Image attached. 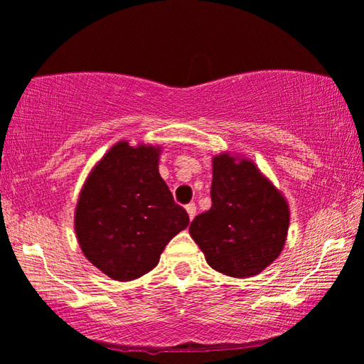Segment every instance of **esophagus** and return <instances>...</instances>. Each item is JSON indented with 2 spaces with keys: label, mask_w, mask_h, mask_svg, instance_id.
Here are the masks:
<instances>
[{
  "label": "esophagus",
  "mask_w": 364,
  "mask_h": 364,
  "mask_svg": "<svg viewBox=\"0 0 364 364\" xmlns=\"http://www.w3.org/2000/svg\"><path fill=\"white\" fill-rule=\"evenodd\" d=\"M186 213H188V216H190V220H193V218L196 216V205H195V203H190V205H186Z\"/></svg>",
  "instance_id": "34e87169"
}]
</instances>
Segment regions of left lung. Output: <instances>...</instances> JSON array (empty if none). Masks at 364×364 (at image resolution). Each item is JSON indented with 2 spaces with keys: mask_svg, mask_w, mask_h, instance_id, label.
<instances>
[{
  "mask_svg": "<svg viewBox=\"0 0 364 364\" xmlns=\"http://www.w3.org/2000/svg\"><path fill=\"white\" fill-rule=\"evenodd\" d=\"M211 201L190 226L206 263L232 278L268 268L288 236L289 206L283 193L251 159L220 153L213 156Z\"/></svg>",
  "mask_w": 364,
  "mask_h": 364,
  "instance_id": "obj_1",
  "label": "left lung"
}]
</instances>
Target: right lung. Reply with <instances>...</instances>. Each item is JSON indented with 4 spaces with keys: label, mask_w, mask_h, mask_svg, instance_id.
I'll use <instances>...</instances> for the list:
<instances>
[{
    "label": "right lung",
    "mask_w": 364,
    "mask_h": 364,
    "mask_svg": "<svg viewBox=\"0 0 364 364\" xmlns=\"http://www.w3.org/2000/svg\"><path fill=\"white\" fill-rule=\"evenodd\" d=\"M161 146L119 141L95 164L75 210L80 248L114 281H133L159 263L164 246L190 225L159 176Z\"/></svg>",
    "instance_id": "add662e5"
}]
</instances>
